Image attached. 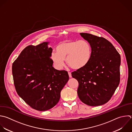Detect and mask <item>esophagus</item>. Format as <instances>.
I'll return each mask as SVG.
<instances>
[{
    "instance_id": "1",
    "label": "esophagus",
    "mask_w": 132,
    "mask_h": 132,
    "mask_svg": "<svg viewBox=\"0 0 132 132\" xmlns=\"http://www.w3.org/2000/svg\"><path fill=\"white\" fill-rule=\"evenodd\" d=\"M68 74H69V77L71 78V77H72V74H71V72H68Z\"/></svg>"
}]
</instances>
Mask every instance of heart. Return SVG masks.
Returning a JSON list of instances; mask_svg holds the SVG:
<instances>
[{
    "label": "heart",
    "mask_w": 132,
    "mask_h": 132,
    "mask_svg": "<svg viewBox=\"0 0 132 132\" xmlns=\"http://www.w3.org/2000/svg\"><path fill=\"white\" fill-rule=\"evenodd\" d=\"M57 53L51 54V59L56 68L62 69L65 59L69 65L76 70L86 67L92 56V49L87 41L69 40L59 43L56 47Z\"/></svg>",
    "instance_id": "b5f03b06"
}]
</instances>
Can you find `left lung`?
I'll return each mask as SVG.
<instances>
[{"instance_id": "obj_1", "label": "left lung", "mask_w": 132, "mask_h": 132, "mask_svg": "<svg viewBox=\"0 0 132 132\" xmlns=\"http://www.w3.org/2000/svg\"><path fill=\"white\" fill-rule=\"evenodd\" d=\"M80 36L92 49L90 62L72 72L78 82L77 94L80 101L91 106L102 105L110 100L120 83V55L107 40L87 33Z\"/></svg>"}]
</instances>
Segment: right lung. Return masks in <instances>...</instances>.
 Returning a JSON list of instances; mask_svg holds the SVG:
<instances>
[{
    "mask_svg": "<svg viewBox=\"0 0 132 132\" xmlns=\"http://www.w3.org/2000/svg\"><path fill=\"white\" fill-rule=\"evenodd\" d=\"M48 42L29 45L12 64V74L18 95L31 108L45 111L59 102L60 92L69 79L68 72L57 70L51 58Z\"/></svg>",
    "mask_w": 132,
    "mask_h": 132,
    "instance_id": "obj_1",
    "label": "right lung"
}]
</instances>
